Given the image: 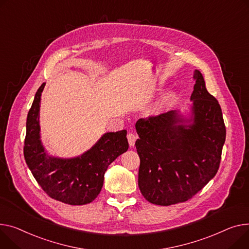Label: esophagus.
Masks as SVG:
<instances>
[{
	"label": "esophagus",
	"instance_id": "obj_1",
	"mask_svg": "<svg viewBox=\"0 0 249 249\" xmlns=\"http://www.w3.org/2000/svg\"><path fill=\"white\" fill-rule=\"evenodd\" d=\"M127 139H128V142H129V145L131 147H133L135 145V141L137 139V136L134 134V133H129L127 135Z\"/></svg>",
	"mask_w": 249,
	"mask_h": 249
}]
</instances>
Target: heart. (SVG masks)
<instances>
[{"mask_svg": "<svg viewBox=\"0 0 249 249\" xmlns=\"http://www.w3.org/2000/svg\"><path fill=\"white\" fill-rule=\"evenodd\" d=\"M167 99H168V97H167V98H166V99H165V100H167Z\"/></svg>", "mask_w": 249, "mask_h": 249, "instance_id": "b5f03b06", "label": "heart"}]
</instances>
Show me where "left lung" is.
<instances>
[{
  "label": "left lung",
  "mask_w": 249,
  "mask_h": 249,
  "mask_svg": "<svg viewBox=\"0 0 249 249\" xmlns=\"http://www.w3.org/2000/svg\"><path fill=\"white\" fill-rule=\"evenodd\" d=\"M187 116L172 110L136 122L139 189L150 203L185 202L217 173L226 129L218 101L195 70Z\"/></svg>",
  "instance_id": "left-lung-1"
}]
</instances>
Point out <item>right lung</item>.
Returning a JSON list of instances; mask_svg holds the SVG:
<instances>
[{"instance_id":"1","label":"right lung","mask_w":249,"mask_h":249,"mask_svg":"<svg viewBox=\"0 0 249 249\" xmlns=\"http://www.w3.org/2000/svg\"><path fill=\"white\" fill-rule=\"evenodd\" d=\"M46 83L36 92L28 113L24 156L29 169L53 199L70 205L92 202L100 193L109 165L128 150L127 131L107 132L90 149L73 158L50 155L40 135V103Z\"/></svg>"}]
</instances>
